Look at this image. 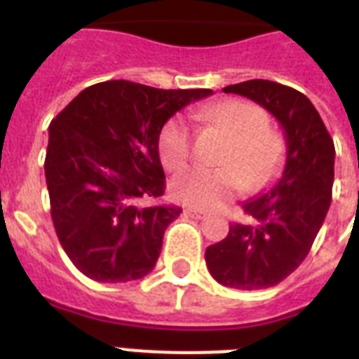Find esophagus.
Returning <instances> with one entry per match:
<instances>
[{
	"label": "esophagus",
	"instance_id": "esophagus-1",
	"mask_svg": "<svg viewBox=\"0 0 359 359\" xmlns=\"http://www.w3.org/2000/svg\"><path fill=\"white\" fill-rule=\"evenodd\" d=\"M184 212L188 214V216H191V218H196V219L207 218V212H205V210H199V208H186Z\"/></svg>",
	"mask_w": 359,
	"mask_h": 359
}]
</instances>
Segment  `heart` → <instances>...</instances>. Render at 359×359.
I'll return each mask as SVG.
<instances>
[{
    "label": "heart",
    "mask_w": 359,
    "mask_h": 359,
    "mask_svg": "<svg viewBox=\"0 0 359 359\" xmlns=\"http://www.w3.org/2000/svg\"><path fill=\"white\" fill-rule=\"evenodd\" d=\"M199 121L225 130L233 143L219 163L224 168H196L175 177L171 194L177 201L197 208H216L242 188L257 190L273 179L285 158L283 137L270 128L268 114L250 100H225L199 114ZM158 151L171 171L184 169L194 158V132L184 119L173 117L158 135Z\"/></svg>",
    "instance_id": "obj_1"
}]
</instances>
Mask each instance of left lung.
Instances as JSON below:
<instances>
[{
	"mask_svg": "<svg viewBox=\"0 0 359 359\" xmlns=\"http://www.w3.org/2000/svg\"><path fill=\"white\" fill-rule=\"evenodd\" d=\"M268 109L283 126L287 160L281 179L242 205L251 224H231L208 245L210 276L231 289L257 290L281 283L306 259L332 203L335 147L320 115L304 93L270 80L227 86Z\"/></svg>",
	"mask_w": 359,
	"mask_h": 359,
	"instance_id": "left-lung-1",
	"label": "left lung"
}]
</instances>
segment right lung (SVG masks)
Instances as JSON below:
<instances>
[{"label":"right lung","mask_w":359,"mask_h":359,"mask_svg":"<svg viewBox=\"0 0 359 359\" xmlns=\"http://www.w3.org/2000/svg\"><path fill=\"white\" fill-rule=\"evenodd\" d=\"M210 89L111 80L87 87L50 123L44 173L57 238L83 276L126 283L151 272L182 208L162 205L158 135Z\"/></svg>","instance_id":"add662e5"}]
</instances>
